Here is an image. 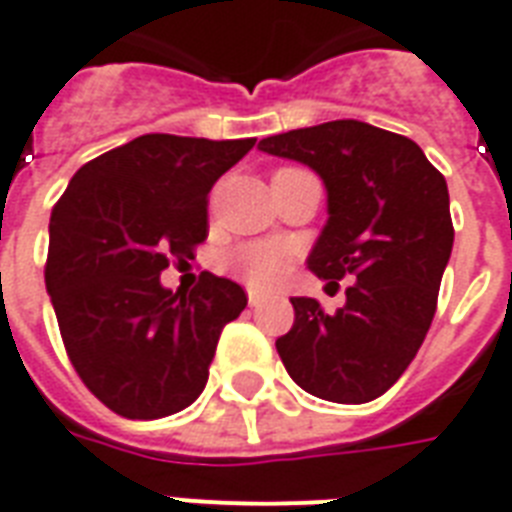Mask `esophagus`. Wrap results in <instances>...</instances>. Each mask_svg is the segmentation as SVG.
Here are the masks:
<instances>
[{
	"mask_svg": "<svg viewBox=\"0 0 512 512\" xmlns=\"http://www.w3.org/2000/svg\"><path fill=\"white\" fill-rule=\"evenodd\" d=\"M247 300H249V306L255 308V306H260V303H263V295H260L257 290H247Z\"/></svg>",
	"mask_w": 512,
	"mask_h": 512,
	"instance_id": "34e87169",
	"label": "esophagus"
}]
</instances>
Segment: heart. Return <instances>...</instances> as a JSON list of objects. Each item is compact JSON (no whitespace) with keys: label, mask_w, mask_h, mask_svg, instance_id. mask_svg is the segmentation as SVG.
Segmentation results:
<instances>
[{"label":"heart","mask_w":512,"mask_h":512,"mask_svg":"<svg viewBox=\"0 0 512 512\" xmlns=\"http://www.w3.org/2000/svg\"><path fill=\"white\" fill-rule=\"evenodd\" d=\"M287 260L290 255L282 244L252 241V244L230 249L228 255L222 257V268L252 287H271L273 282H279V276L287 268Z\"/></svg>","instance_id":"heart-1"}]
</instances>
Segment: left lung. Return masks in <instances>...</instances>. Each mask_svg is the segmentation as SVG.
<instances>
[{
    "mask_svg": "<svg viewBox=\"0 0 512 512\" xmlns=\"http://www.w3.org/2000/svg\"><path fill=\"white\" fill-rule=\"evenodd\" d=\"M260 150L311 166L327 187V220L308 268L338 287L333 314L292 298L295 322L276 341L292 381L330 403L376 400L424 343L454 247L446 177L408 136L330 120L268 136Z\"/></svg>",
    "mask_w": 512,
    "mask_h": 512,
    "instance_id": "8db88e82",
    "label": "left lung"
}]
</instances>
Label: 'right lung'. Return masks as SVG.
Instances as JSON below:
<instances>
[{"instance_id": "obj_1", "label": "right lung", "mask_w": 512, "mask_h": 512, "mask_svg": "<svg viewBox=\"0 0 512 512\" xmlns=\"http://www.w3.org/2000/svg\"><path fill=\"white\" fill-rule=\"evenodd\" d=\"M255 139L144 134L77 171L50 214L45 287L83 384L126 419L198 400L222 327L247 292L204 271L190 292L161 284L209 236V190Z\"/></svg>"}]
</instances>
